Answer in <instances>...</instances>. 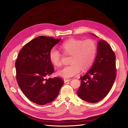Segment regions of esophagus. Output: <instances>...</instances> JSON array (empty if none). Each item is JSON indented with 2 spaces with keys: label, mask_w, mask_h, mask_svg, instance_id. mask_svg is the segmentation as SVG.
<instances>
[{
  "label": "esophagus",
  "mask_w": 128,
  "mask_h": 128,
  "mask_svg": "<svg viewBox=\"0 0 128 128\" xmlns=\"http://www.w3.org/2000/svg\"><path fill=\"white\" fill-rule=\"evenodd\" d=\"M71 80L70 79H68V80H67V79H64V83H66V82H69V81Z\"/></svg>",
  "instance_id": "obj_1"
}]
</instances>
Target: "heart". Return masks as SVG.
Here are the masks:
<instances>
[{
	"label": "heart",
	"mask_w": 128,
	"mask_h": 128,
	"mask_svg": "<svg viewBox=\"0 0 128 128\" xmlns=\"http://www.w3.org/2000/svg\"><path fill=\"white\" fill-rule=\"evenodd\" d=\"M61 47L65 55L71 56V64L58 72V75L65 79L78 75L81 69L86 71L90 68L94 62L97 51L96 44L92 40L70 38L64 42ZM62 58V56L56 48H52L50 51L49 59L55 66H61Z\"/></svg>",
	"instance_id": "heart-1"
}]
</instances>
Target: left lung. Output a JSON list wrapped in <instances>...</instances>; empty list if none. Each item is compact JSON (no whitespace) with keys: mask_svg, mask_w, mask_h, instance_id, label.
<instances>
[{"mask_svg":"<svg viewBox=\"0 0 128 128\" xmlns=\"http://www.w3.org/2000/svg\"><path fill=\"white\" fill-rule=\"evenodd\" d=\"M97 54L92 68L80 77L77 91L80 97L90 103L97 102L109 93L116 76L115 54L105 40H100Z\"/></svg>","mask_w":128,"mask_h":128,"instance_id":"8db88e82","label":"left lung"}]
</instances>
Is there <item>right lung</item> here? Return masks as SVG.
Here are the masks:
<instances>
[{
  "label": "right lung",
  "instance_id": "add662e5",
  "mask_svg": "<svg viewBox=\"0 0 128 128\" xmlns=\"http://www.w3.org/2000/svg\"><path fill=\"white\" fill-rule=\"evenodd\" d=\"M61 39L39 36L26 43L15 62L16 78L22 92L31 102L43 105L52 102L64 83L59 77H47L54 71L49 52Z\"/></svg>",
  "mask_w": 128,
  "mask_h": 128
}]
</instances>
